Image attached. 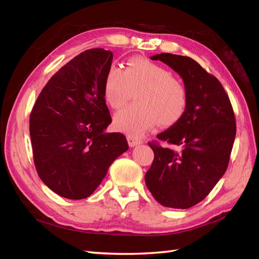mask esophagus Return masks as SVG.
Wrapping results in <instances>:
<instances>
[{"label":"esophagus","mask_w":259,"mask_h":259,"mask_svg":"<svg viewBox=\"0 0 259 259\" xmlns=\"http://www.w3.org/2000/svg\"><path fill=\"white\" fill-rule=\"evenodd\" d=\"M126 140H128V144H129L130 147H136V146H138V145L141 144V140L140 139L136 138V137L130 136V135L126 136Z\"/></svg>","instance_id":"1"}]
</instances>
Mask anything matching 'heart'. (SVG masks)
<instances>
[{"label": "heart", "mask_w": 259, "mask_h": 259, "mask_svg": "<svg viewBox=\"0 0 259 259\" xmlns=\"http://www.w3.org/2000/svg\"><path fill=\"white\" fill-rule=\"evenodd\" d=\"M138 102L114 115L117 128L138 136L157 123L171 125L185 113L187 91L171 72L145 59H130L124 70L111 65L103 84V93L109 106L119 110L128 102L130 93L137 90Z\"/></svg>", "instance_id": "b5f03b06"}]
</instances>
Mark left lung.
I'll use <instances>...</instances> for the list:
<instances>
[{
	"instance_id": "8db88e82",
	"label": "left lung",
	"mask_w": 259,
	"mask_h": 259,
	"mask_svg": "<svg viewBox=\"0 0 259 259\" xmlns=\"http://www.w3.org/2000/svg\"><path fill=\"white\" fill-rule=\"evenodd\" d=\"M151 60L183 78L187 107L180 120L157 136L177 150L149 142L155 159L146 185L162 206L187 209L205 199L226 172L236 136L234 110L221 82L195 60L171 53Z\"/></svg>"
}]
</instances>
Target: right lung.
Masks as SVG:
<instances>
[{
    "mask_svg": "<svg viewBox=\"0 0 259 259\" xmlns=\"http://www.w3.org/2000/svg\"><path fill=\"white\" fill-rule=\"evenodd\" d=\"M112 58L104 49L80 53L48 81L31 111L38 177L68 199L89 197L129 148L123 135L104 133L112 121L103 93Z\"/></svg>",
    "mask_w": 259,
    "mask_h": 259,
    "instance_id": "right-lung-1",
    "label": "right lung"
}]
</instances>
